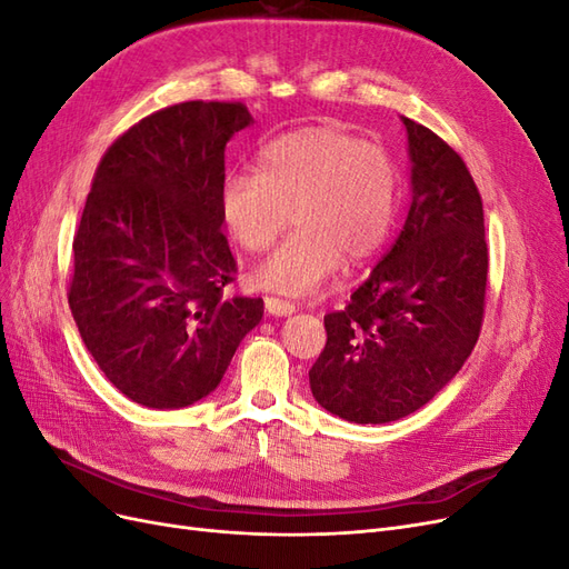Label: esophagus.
I'll return each instance as SVG.
<instances>
[{"mask_svg": "<svg viewBox=\"0 0 569 569\" xmlns=\"http://www.w3.org/2000/svg\"><path fill=\"white\" fill-rule=\"evenodd\" d=\"M266 311L268 316H274V318H287L291 313H297V306L289 303V301H282V299H272V297H266Z\"/></svg>", "mask_w": 569, "mask_h": 569, "instance_id": "esophagus-1", "label": "esophagus"}]
</instances>
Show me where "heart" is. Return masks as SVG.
Returning <instances> with one entry per match:
<instances>
[{"mask_svg":"<svg viewBox=\"0 0 569 569\" xmlns=\"http://www.w3.org/2000/svg\"><path fill=\"white\" fill-rule=\"evenodd\" d=\"M401 178L391 153L327 126L268 142L256 173L220 184L222 228L244 251H263L287 226L297 232L251 272V282L287 297L316 291L347 263L380 251L396 226Z\"/></svg>","mask_w":569,"mask_h":569,"instance_id":"obj_1","label":"heart"}]
</instances>
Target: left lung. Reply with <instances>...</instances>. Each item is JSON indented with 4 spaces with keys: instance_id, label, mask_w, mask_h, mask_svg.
<instances>
[{
    "instance_id": "left-lung-1",
    "label": "left lung",
    "mask_w": 569,
    "mask_h": 569,
    "mask_svg": "<svg viewBox=\"0 0 569 569\" xmlns=\"http://www.w3.org/2000/svg\"><path fill=\"white\" fill-rule=\"evenodd\" d=\"M410 159L403 230L343 311L325 316L313 399L349 422L382 425L420 410L472 353L489 251L468 166L432 130L401 118Z\"/></svg>"
}]
</instances>
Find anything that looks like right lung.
Wrapping results in <instances>:
<instances>
[{
    "mask_svg": "<svg viewBox=\"0 0 569 569\" xmlns=\"http://www.w3.org/2000/svg\"><path fill=\"white\" fill-rule=\"evenodd\" d=\"M244 104L184 101L109 147L73 239L68 303L84 347L130 401L176 410L206 399L263 318V299L222 295L237 263L218 192Z\"/></svg>",
    "mask_w": 569,
    "mask_h": 569,
    "instance_id": "add662e5",
    "label": "right lung"
}]
</instances>
